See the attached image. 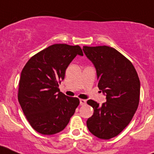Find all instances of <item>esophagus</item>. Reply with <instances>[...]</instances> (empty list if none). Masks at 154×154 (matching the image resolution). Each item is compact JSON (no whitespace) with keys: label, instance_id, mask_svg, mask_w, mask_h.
Returning <instances> with one entry per match:
<instances>
[{"label":"esophagus","instance_id":"34e87169","mask_svg":"<svg viewBox=\"0 0 154 154\" xmlns=\"http://www.w3.org/2000/svg\"><path fill=\"white\" fill-rule=\"evenodd\" d=\"M80 105L81 106H84V105L86 104V100L85 99H80Z\"/></svg>","mask_w":154,"mask_h":154}]
</instances>
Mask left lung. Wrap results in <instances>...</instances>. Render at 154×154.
<instances>
[{
	"mask_svg": "<svg viewBox=\"0 0 154 154\" xmlns=\"http://www.w3.org/2000/svg\"><path fill=\"white\" fill-rule=\"evenodd\" d=\"M82 49L96 68L99 89L106 96L102 105L87 101L94 109L87 127L98 138L109 140L119 135L133 119L140 102V82L131 62L113 48L83 46Z\"/></svg>",
	"mask_w": 154,
	"mask_h": 154,
	"instance_id": "obj_1",
	"label": "left lung"
}]
</instances>
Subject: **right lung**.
I'll return each mask as SVG.
<instances>
[{
	"mask_svg": "<svg viewBox=\"0 0 154 154\" xmlns=\"http://www.w3.org/2000/svg\"><path fill=\"white\" fill-rule=\"evenodd\" d=\"M77 55L79 45L55 44L31 57L21 71L18 101L34 130L43 135L63 130L79 104V99L60 92L58 83Z\"/></svg>",
	"mask_w": 154,
	"mask_h": 154,
	"instance_id": "add662e5",
	"label": "right lung"
}]
</instances>
